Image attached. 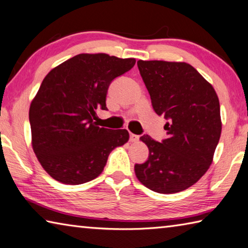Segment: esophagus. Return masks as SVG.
<instances>
[{
	"label": "esophagus",
	"mask_w": 248,
	"mask_h": 248,
	"mask_svg": "<svg viewBox=\"0 0 248 248\" xmlns=\"http://www.w3.org/2000/svg\"><path fill=\"white\" fill-rule=\"evenodd\" d=\"M139 139H140V137L137 136V134L130 133V141H131V142H138Z\"/></svg>",
	"instance_id": "obj_1"
}]
</instances>
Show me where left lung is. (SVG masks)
<instances>
[{"label": "left lung", "instance_id": "left-lung-1", "mask_svg": "<svg viewBox=\"0 0 248 248\" xmlns=\"http://www.w3.org/2000/svg\"><path fill=\"white\" fill-rule=\"evenodd\" d=\"M141 77L157 115L168 123L167 138L157 142L140 138L150 154L134 166L143 186L161 194H173L192 186L213 163L221 134L217 93L194 67L186 62L138 61Z\"/></svg>", "mask_w": 248, "mask_h": 248}]
</instances>
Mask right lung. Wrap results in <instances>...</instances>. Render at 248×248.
I'll list each match as a JSON object with an SVG mask.
<instances>
[{"label": "right lung", "instance_id": "add662e5", "mask_svg": "<svg viewBox=\"0 0 248 248\" xmlns=\"http://www.w3.org/2000/svg\"><path fill=\"white\" fill-rule=\"evenodd\" d=\"M134 58L79 54L53 68L31 102V144L43 169L56 181L77 186L97 178L114 148L128 142L125 129L100 128L96 110H106L115 78Z\"/></svg>", "mask_w": 248, "mask_h": 248}]
</instances>
